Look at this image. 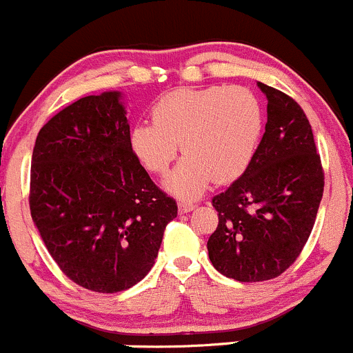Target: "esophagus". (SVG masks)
Here are the masks:
<instances>
[{"label": "esophagus", "mask_w": 353, "mask_h": 353, "mask_svg": "<svg viewBox=\"0 0 353 353\" xmlns=\"http://www.w3.org/2000/svg\"><path fill=\"white\" fill-rule=\"evenodd\" d=\"M193 208H195V205H193L192 202H185V200L178 202V210H180V214H188Z\"/></svg>", "instance_id": "34e87169"}]
</instances>
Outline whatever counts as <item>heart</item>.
<instances>
[{
    "label": "heart",
    "instance_id": "obj_1",
    "mask_svg": "<svg viewBox=\"0 0 353 353\" xmlns=\"http://www.w3.org/2000/svg\"><path fill=\"white\" fill-rule=\"evenodd\" d=\"M154 121L131 131V148L153 173H165L178 150L185 157L166 176L165 188L180 199H196L212 180H236L254 160L264 128L263 105L241 85L175 89L157 101Z\"/></svg>",
    "mask_w": 353,
    "mask_h": 353
}]
</instances>
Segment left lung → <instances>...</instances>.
Instances as JSON below:
<instances>
[{"label":"left lung","instance_id":"8db88e82","mask_svg":"<svg viewBox=\"0 0 353 353\" xmlns=\"http://www.w3.org/2000/svg\"><path fill=\"white\" fill-rule=\"evenodd\" d=\"M257 87L268 99L266 132L249 168L212 199L219 225L207 242L214 268L241 283L278 278L296 261L325 185L303 109L274 87Z\"/></svg>","mask_w":353,"mask_h":353}]
</instances>
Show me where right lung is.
I'll return each mask as SVG.
<instances>
[{
    "mask_svg": "<svg viewBox=\"0 0 353 353\" xmlns=\"http://www.w3.org/2000/svg\"><path fill=\"white\" fill-rule=\"evenodd\" d=\"M123 94L67 105L37 136L30 210L67 278L96 293L134 286L153 268L176 202L132 153Z\"/></svg>",
    "mask_w": 353,
    "mask_h": 353,
    "instance_id": "right-lung-1",
    "label": "right lung"
}]
</instances>
